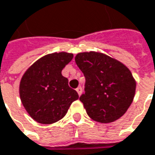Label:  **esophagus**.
I'll use <instances>...</instances> for the list:
<instances>
[{
    "label": "esophagus",
    "instance_id": "obj_1",
    "mask_svg": "<svg viewBox=\"0 0 155 155\" xmlns=\"http://www.w3.org/2000/svg\"><path fill=\"white\" fill-rule=\"evenodd\" d=\"M76 90H77L78 94L79 95H81V94H82V88H81V87H78Z\"/></svg>",
    "mask_w": 155,
    "mask_h": 155
}]
</instances>
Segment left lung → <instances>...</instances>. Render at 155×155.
Masks as SVG:
<instances>
[{"instance_id": "left-lung-1", "label": "left lung", "mask_w": 155, "mask_h": 155, "mask_svg": "<svg viewBox=\"0 0 155 155\" xmlns=\"http://www.w3.org/2000/svg\"><path fill=\"white\" fill-rule=\"evenodd\" d=\"M75 61L86 78V92L79 100L87 115L101 123H110L123 116L133 102L137 86L128 68L93 51L78 53Z\"/></svg>"}]
</instances>
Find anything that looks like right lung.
Wrapping results in <instances>:
<instances>
[{
	"instance_id": "right-lung-1",
	"label": "right lung",
	"mask_w": 155,
	"mask_h": 155,
	"mask_svg": "<svg viewBox=\"0 0 155 155\" xmlns=\"http://www.w3.org/2000/svg\"><path fill=\"white\" fill-rule=\"evenodd\" d=\"M65 51L46 54L29 67L19 83V96L30 117L41 124L61 120L71 104L78 99L76 90L68 87L61 70L72 60Z\"/></svg>"
}]
</instances>
